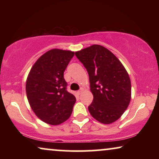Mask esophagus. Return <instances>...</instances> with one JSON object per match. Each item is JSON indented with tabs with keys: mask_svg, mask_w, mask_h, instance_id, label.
<instances>
[{
	"mask_svg": "<svg viewBox=\"0 0 159 159\" xmlns=\"http://www.w3.org/2000/svg\"><path fill=\"white\" fill-rule=\"evenodd\" d=\"M82 92V89L81 88V89H80V90H78V92H77V93H78V94H79V95H80V93H81Z\"/></svg>",
	"mask_w": 159,
	"mask_h": 159,
	"instance_id": "34e87169",
	"label": "esophagus"
}]
</instances>
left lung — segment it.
Here are the masks:
<instances>
[{"label": "left lung", "instance_id": "left-lung-1", "mask_svg": "<svg viewBox=\"0 0 159 159\" xmlns=\"http://www.w3.org/2000/svg\"><path fill=\"white\" fill-rule=\"evenodd\" d=\"M88 71L93 100L88 110L93 118L108 125L121 117L131 99V82L118 58L105 47L93 45L75 53Z\"/></svg>", "mask_w": 159, "mask_h": 159}]
</instances>
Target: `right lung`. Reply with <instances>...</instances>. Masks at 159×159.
<instances>
[{
    "mask_svg": "<svg viewBox=\"0 0 159 159\" xmlns=\"http://www.w3.org/2000/svg\"><path fill=\"white\" fill-rule=\"evenodd\" d=\"M75 53L53 49L41 56L30 70L26 83L30 105L39 119L60 125L72 113L75 95L66 90L64 72Z\"/></svg>",
    "mask_w": 159,
    "mask_h": 159,
    "instance_id": "1",
    "label": "right lung"
}]
</instances>
